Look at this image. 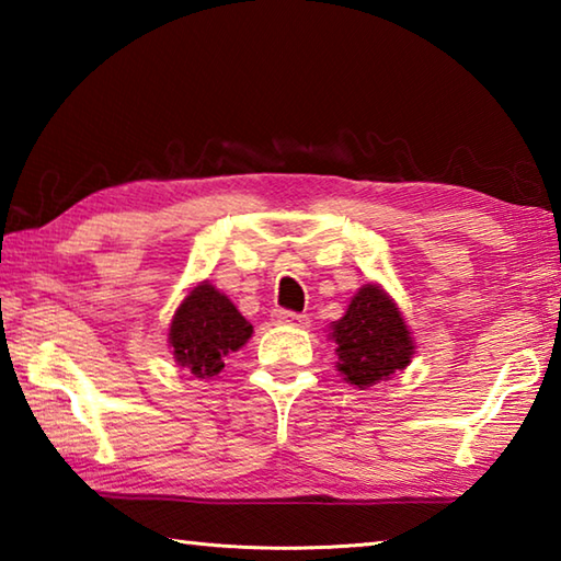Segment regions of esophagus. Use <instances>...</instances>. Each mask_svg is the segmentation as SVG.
<instances>
[{
    "mask_svg": "<svg viewBox=\"0 0 561 561\" xmlns=\"http://www.w3.org/2000/svg\"><path fill=\"white\" fill-rule=\"evenodd\" d=\"M274 321L277 324H287V327H297V329H307L309 327V319L304 314H294V311H274Z\"/></svg>",
    "mask_w": 561,
    "mask_h": 561,
    "instance_id": "esophagus-1",
    "label": "esophagus"
}]
</instances>
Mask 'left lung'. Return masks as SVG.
<instances>
[{"label":"left lung","instance_id":"1","mask_svg":"<svg viewBox=\"0 0 561 561\" xmlns=\"http://www.w3.org/2000/svg\"><path fill=\"white\" fill-rule=\"evenodd\" d=\"M329 339L336 344V371L360 391L401 374L415 354L403 311L376 282L364 284L351 297L344 317L331 321Z\"/></svg>","mask_w":561,"mask_h":561}]
</instances>
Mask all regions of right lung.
I'll list each match as a JSON object with an SVG mask.
<instances>
[{
    "mask_svg": "<svg viewBox=\"0 0 561 561\" xmlns=\"http://www.w3.org/2000/svg\"><path fill=\"white\" fill-rule=\"evenodd\" d=\"M252 324L210 279L197 282L178 304L168 329V346L178 366L195 378H213L225 358L252 339Z\"/></svg>",
    "mask_w": 561,
    "mask_h": 561,
    "instance_id": "add662e5",
    "label": "right lung"
}]
</instances>
